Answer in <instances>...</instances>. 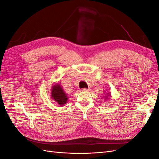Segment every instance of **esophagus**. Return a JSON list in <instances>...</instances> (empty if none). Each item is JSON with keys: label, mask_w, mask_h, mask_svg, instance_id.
<instances>
[{"label": "esophagus", "mask_w": 159, "mask_h": 159, "mask_svg": "<svg viewBox=\"0 0 159 159\" xmlns=\"http://www.w3.org/2000/svg\"><path fill=\"white\" fill-rule=\"evenodd\" d=\"M89 90V89H87V88H83L81 89V91H88Z\"/></svg>", "instance_id": "obj_1"}]
</instances>
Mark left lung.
<instances>
[{
	"instance_id": "8db88e82",
	"label": "left lung",
	"mask_w": 159,
	"mask_h": 159,
	"mask_svg": "<svg viewBox=\"0 0 159 159\" xmlns=\"http://www.w3.org/2000/svg\"><path fill=\"white\" fill-rule=\"evenodd\" d=\"M108 95H107L106 96H105V97H106V98H107L108 97V96H110V95H109V94H110V93H107Z\"/></svg>"
}]
</instances>
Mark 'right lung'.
<instances>
[{
    "label": "right lung",
    "instance_id": "1",
    "mask_svg": "<svg viewBox=\"0 0 159 159\" xmlns=\"http://www.w3.org/2000/svg\"><path fill=\"white\" fill-rule=\"evenodd\" d=\"M51 98L60 105H65L68 102V95L64 92L61 86L56 84L52 86L51 91Z\"/></svg>",
    "mask_w": 159,
    "mask_h": 159
}]
</instances>
